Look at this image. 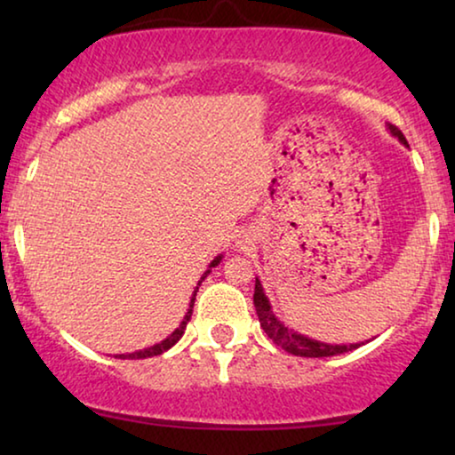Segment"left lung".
Returning a JSON list of instances; mask_svg holds the SVG:
<instances>
[{"instance_id":"left-lung-1","label":"left lung","mask_w":455,"mask_h":455,"mask_svg":"<svg viewBox=\"0 0 455 455\" xmlns=\"http://www.w3.org/2000/svg\"><path fill=\"white\" fill-rule=\"evenodd\" d=\"M387 130L395 136L397 140L402 142V145H408L406 139H403V134L395 126L387 124ZM254 308H257L260 327H263V331L269 335V339H273V344L283 347L285 352L294 354V356H304V358L338 356V354L352 352V350H356V347L364 346V341H360V344H350V346L347 344H341V346L325 344V341L307 338V335L298 333V331H294V329H290L288 325H283V323L275 316V313H273L271 302H269V298L265 296L263 283H260L259 277H257V283H254Z\"/></svg>"}]
</instances>
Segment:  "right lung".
<instances>
[{"label":"right lung","instance_id":"1","mask_svg":"<svg viewBox=\"0 0 455 455\" xmlns=\"http://www.w3.org/2000/svg\"><path fill=\"white\" fill-rule=\"evenodd\" d=\"M221 259H223V254H220V257H215L213 260H211L209 269L203 273L201 282H203L204 277L209 275V273H211V269H213V267H217V265L221 263ZM201 282H198V285H201ZM198 285H196V288H195V291H192V298H190V307H188V313L184 315V319H182V323H180V325L176 327V331H172L170 335H167V338H165L164 341H159V344H155V346H151V347H145V350H139V352H130V354H117L116 358H128V360L151 358V356H159V354H164V352L170 350L172 346H176L178 341H180V338H182V335H184V329H186V325H188V321H190V316H192V308H195V300H196V291H198Z\"/></svg>","mask_w":455,"mask_h":455}]
</instances>
